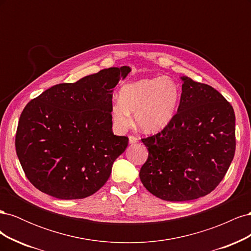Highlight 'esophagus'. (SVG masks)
<instances>
[{
    "instance_id": "1",
    "label": "esophagus",
    "mask_w": 251,
    "mask_h": 251,
    "mask_svg": "<svg viewBox=\"0 0 251 251\" xmlns=\"http://www.w3.org/2000/svg\"><path fill=\"white\" fill-rule=\"evenodd\" d=\"M138 140L139 139L137 137H135V136H130V137H128V143H131V144L138 142Z\"/></svg>"
}]
</instances>
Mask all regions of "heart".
<instances>
[{"mask_svg":"<svg viewBox=\"0 0 251 251\" xmlns=\"http://www.w3.org/2000/svg\"><path fill=\"white\" fill-rule=\"evenodd\" d=\"M180 91L169 77L143 78L126 83L119 90V101L111 107L114 125L125 130L131 125V114L140 131L156 134L168 126L176 115Z\"/></svg>","mask_w":251,"mask_h":251,"instance_id":"heart-1","label":"heart"}]
</instances>
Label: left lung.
Listing matches in <instances>:
<instances>
[{"label":"left lung","mask_w":251,"mask_h":251,"mask_svg":"<svg viewBox=\"0 0 251 251\" xmlns=\"http://www.w3.org/2000/svg\"><path fill=\"white\" fill-rule=\"evenodd\" d=\"M182 93L172 123L142 139L149 157L139 177L148 191L165 201L198 199L224 178L235 151V116L216 89L180 77Z\"/></svg>","instance_id":"1"}]
</instances>
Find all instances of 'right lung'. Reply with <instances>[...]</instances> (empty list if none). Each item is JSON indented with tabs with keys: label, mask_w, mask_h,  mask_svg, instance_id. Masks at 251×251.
Returning a JSON list of instances; mask_svg holds the SVG:
<instances>
[{
	"label": "right lung",
	"mask_w": 251,
	"mask_h": 251,
	"mask_svg": "<svg viewBox=\"0 0 251 251\" xmlns=\"http://www.w3.org/2000/svg\"><path fill=\"white\" fill-rule=\"evenodd\" d=\"M131 68L123 66L59 83L27 103L16 135L26 177L62 200L93 195L108 181L128 139L112 131L114 88Z\"/></svg>",
	"instance_id": "1"
}]
</instances>
